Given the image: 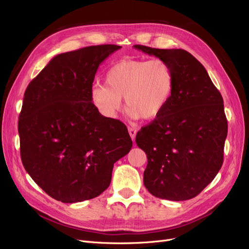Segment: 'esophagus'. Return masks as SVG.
<instances>
[{"label":"esophagus","mask_w":249,"mask_h":249,"mask_svg":"<svg viewBox=\"0 0 249 249\" xmlns=\"http://www.w3.org/2000/svg\"><path fill=\"white\" fill-rule=\"evenodd\" d=\"M127 130H129V134H130L132 140H135V137H136V134H137V130L134 129V127H131V126H129V129Z\"/></svg>","instance_id":"esophagus-1"}]
</instances>
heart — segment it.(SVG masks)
<instances>
[{"label":"heart","mask_w":249,"mask_h":249,"mask_svg":"<svg viewBox=\"0 0 249 249\" xmlns=\"http://www.w3.org/2000/svg\"><path fill=\"white\" fill-rule=\"evenodd\" d=\"M105 83H95L89 97L101 114L115 117L122 107L134 118L155 119L168 104L175 74L162 59H124L113 64L105 74Z\"/></svg>","instance_id":"1"}]
</instances>
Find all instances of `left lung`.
<instances>
[{
  "mask_svg": "<svg viewBox=\"0 0 249 249\" xmlns=\"http://www.w3.org/2000/svg\"><path fill=\"white\" fill-rule=\"evenodd\" d=\"M134 48L164 60L175 74L166 107L136 135L147 156L143 184L162 199L193 198L222 166L228 135L223 99L203 65L187 51Z\"/></svg>",
  "mask_w": 249,
  "mask_h": 249,
  "instance_id": "obj_1",
  "label": "left lung"
}]
</instances>
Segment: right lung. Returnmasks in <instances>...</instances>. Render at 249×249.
<instances>
[{"instance_id":"obj_1","label":"right lung","mask_w":249,"mask_h":249,"mask_svg":"<svg viewBox=\"0 0 249 249\" xmlns=\"http://www.w3.org/2000/svg\"><path fill=\"white\" fill-rule=\"evenodd\" d=\"M122 47L102 44L53 58L28 85L18 119L26 171L56 200L91 199L109 187L114 163L130 152L126 126L90 101L100 64Z\"/></svg>"}]
</instances>
